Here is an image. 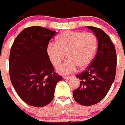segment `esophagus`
I'll list each match as a JSON object with an SVG mask.
<instances>
[{"label":"esophagus","mask_w":125,"mask_h":125,"mask_svg":"<svg viewBox=\"0 0 125 125\" xmlns=\"http://www.w3.org/2000/svg\"><path fill=\"white\" fill-rule=\"evenodd\" d=\"M72 76H65L63 78L65 79V80H70V78H72Z\"/></svg>","instance_id":"obj_1"}]
</instances>
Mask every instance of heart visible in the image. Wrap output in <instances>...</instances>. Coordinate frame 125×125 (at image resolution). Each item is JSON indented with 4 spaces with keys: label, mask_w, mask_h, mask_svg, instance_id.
Here are the masks:
<instances>
[{
    "label": "heart",
    "mask_w": 125,
    "mask_h": 125,
    "mask_svg": "<svg viewBox=\"0 0 125 125\" xmlns=\"http://www.w3.org/2000/svg\"><path fill=\"white\" fill-rule=\"evenodd\" d=\"M97 49V39L91 32L65 31L57 38L56 43H49L46 53L55 68H57L64 60H67L57 71L62 75L74 72L78 67L83 70L93 61Z\"/></svg>",
    "instance_id": "b5f03b06"
}]
</instances>
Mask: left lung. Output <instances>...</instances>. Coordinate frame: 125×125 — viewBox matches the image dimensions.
<instances>
[{
  "label": "left lung",
  "instance_id": "8db88e82",
  "mask_svg": "<svg viewBox=\"0 0 125 125\" xmlns=\"http://www.w3.org/2000/svg\"><path fill=\"white\" fill-rule=\"evenodd\" d=\"M98 41L97 54L84 72L77 74L80 85L73 91L76 102L89 106L102 101L114 81L116 74V54L109 36L100 28L87 26Z\"/></svg>",
  "mask_w": 125,
  "mask_h": 125
}]
</instances>
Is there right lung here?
<instances>
[{"mask_svg": "<svg viewBox=\"0 0 125 125\" xmlns=\"http://www.w3.org/2000/svg\"><path fill=\"white\" fill-rule=\"evenodd\" d=\"M56 31L41 26L22 31L15 39L9 59L11 84L25 103L36 107L53 99L57 83L62 77L54 68L46 53L49 41Z\"/></svg>", "mask_w": 125, "mask_h": 125, "instance_id": "1", "label": "right lung"}]
</instances>
